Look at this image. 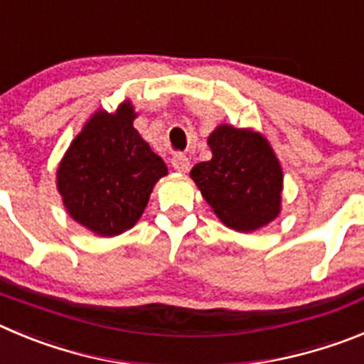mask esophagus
I'll use <instances>...</instances> for the list:
<instances>
[{
  "label": "esophagus",
  "mask_w": 364,
  "mask_h": 364,
  "mask_svg": "<svg viewBox=\"0 0 364 364\" xmlns=\"http://www.w3.org/2000/svg\"><path fill=\"white\" fill-rule=\"evenodd\" d=\"M171 166L175 168V171L178 173H188L189 171V159L186 155H175L171 159Z\"/></svg>",
  "instance_id": "34e87169"
}]
</instances>
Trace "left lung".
<instances>
[{
  "label": "left lung",
  "instance_id": "obj_1",
  "mask_svg": "<svg viewBox=\"0 0 364 364\" xmlns=\"http://www.w3.org/2000/svg\"><path fill=\"white\" fill-rule=\"evenodd\" d=\"M211 160L189 176L225 228L252 232L282 213L283 171L265 136L251 128L216 126L208 136Z\"/></svg>",
  "mask_w": 364,
  "mask_h": 364
}]
</instances>
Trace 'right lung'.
<instances>
[{"label":"right lung","instance_id":"1","mask_svg":"<svg viewBox=\"0 0 364 364\" xmlns=\"http://www.w3.org/2000/svg\"><path fill=\"white\" fill-rule=\"evenodd\" d=\"M132 101L113 113L97 109L72 141L55 184L66 213L93 235L112 238L132 229L168 166L141 133Z\"/></svg>","mask_w":364,"mask_h":364}]
</instances>
